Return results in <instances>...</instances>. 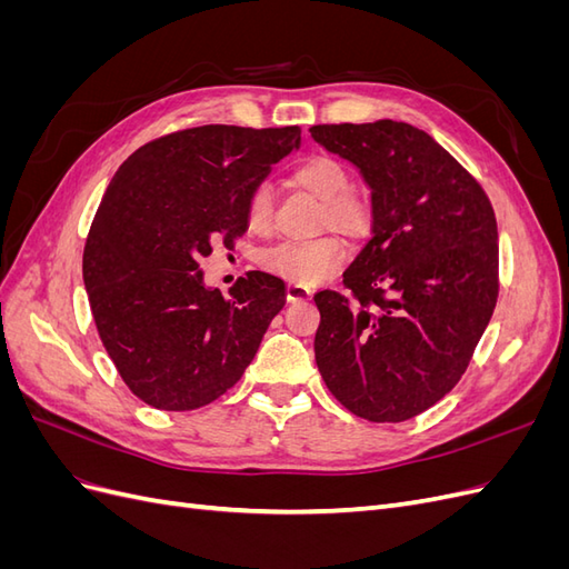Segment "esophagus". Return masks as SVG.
<instances>
[{"instance_id":"esophagus-1","label":"esophagus","mask_w":569,"mask_h":569,"mask_svg":"<svg viewBox=\"0 0 569 569\" xmlns=\"http://www.w3.org/2000/svg\"><path fill=\"white\" fill-rule=\"evenodd\" d=\"M311 287H306V284H299V282H289L287 284V301L289 303H299V301H306V299H311Z\"/></svg>"}]
</instances>
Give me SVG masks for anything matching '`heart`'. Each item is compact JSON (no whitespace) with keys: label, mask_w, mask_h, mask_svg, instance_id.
<instances>
[{"label":"heart","mask_w":569,"mask_h":569,"mask_svg":"<svg viewBox=\"0 0 569 569\" xmlns=\"http://www.w3.org/2000/svg\"><path fill=\"white\" fill-rule=\"evenodd\" d=\"M303 192L320 201V228H332L349 239L370 237L377 206L370 189L351 184V168L332 153H311L291 173ZM247 226L253 232H268L272 226V192L258 184L244 206ZM343 261V244L335 234H322L308 242H280L261 253V266L284 280L313 284L337 270Z\"/></svg>","instance_id":"heart-1"}]
</instances>
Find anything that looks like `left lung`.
Segmentation results:
<instances>
[{
	"label": "left lung",
	"mask_w": 569,
	"mask_h": 569,
	"mask_svg": "<svg viewBox=\"0 0 569 569\" xmlns=\"http://www.w3.org/2000/svg\"><path fill=\"white\" fill-rule=\"evenodd\" d=\"M360 168L372 239L343 272L349 295H316V363L353 416L403 422L468 370L498 299V230L481 184L425 130L399 120L313 126Z\"/></svg>",
	"instance_id": "1"
}]
</instances>
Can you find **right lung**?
Segmentation results:
<instances>
[{"label": "right lung", "mask_w": 569, "mask_h": 569, "mask_svg": "<svg viewBox=\"0 0 569 569\" xmlns=\"http://www.w3.org/2000/svg\"><path fill=\"white\" fill-rule=\"evenodd\" d=\"M301 128L201 126L157 137L116 170L82 251L101 343L128 389L159 410H194L237 385L284 282L249 270L230 299L199 258L247 232L244 206Z\"/></svg>", "instance_id": "add662e5"}]
</instances>
